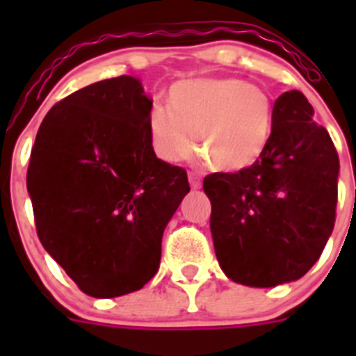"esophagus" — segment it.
I'll list each match as a JSON object with an SVG mask.
<instances>
[{"instance_id": "obj_1", "label": "esophagus", "mask_w": 356, "mask_h": 356, "mask_svg": "<svg viewBox=\"0 0 356 356\" xmlns=\"http://www.w3.org/2000/svg\"><path fill=\"white\" fill-rule=\"evenodd\" d=\"M188 184L193 188H200L201 185V176L194 171H188Z\"/></svg>"}]
</instances>
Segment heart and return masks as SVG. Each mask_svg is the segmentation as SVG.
I'll return each mask as SVG.
<instances>
[{"label":"heart","instance_id":"b5f03b06","mask_svg":"<svg viewBox=\"0 0 356 356\" xmlns=\"http://www.w3.org/2000/svg\"><path fill=\"white\" fill-rule=\"evenodd\" d=\"M273 102L259 85L238 78H194L175 83L169 108L156 105L147 119L153 151L165 162L188 159L197 147L217 171H241L266 151Z\"/></svg>","mask_w":356,"mask_h":356}]
</instances>
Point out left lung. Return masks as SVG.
I'll list each match as a JSON object with an SVG mask.
<instances>
[{
  "label": "left lung",
  "instance_id": "1",
  "mask_svg": "<svg viewBox=\"0 0 356 356\" xmlns=\"http://www.w3.org/2000/svg\"><path fill=\"white\" fill-rule=\"evenodd\" d=\"M271 139L253 165L203 180L217 262L232 282L276 287L307 275L335 225L339 156L300 90L275 102Z\"/></svg>",
  "mask_w": 356,
  "mask_h": 356
}]
</instances>
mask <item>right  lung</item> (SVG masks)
<instances>
[{"mask_svg": "<svg viewBox=\"0 0 356 356\" xmlns=\"http://www.w3.org/2000/svg\"><path fill=\"white\" fill-rule=\"evenodd\" d=\"M151 106L137 78L96 81L49 110L31 147L37 235L94 298L130 294L156 275L163 229L191 191L185 169L151 147Z\"/></svg>", "mask_w": 356, "mask_h": 356, "instance_id": "add662e5", "label": "right lung"}]
</instances>
